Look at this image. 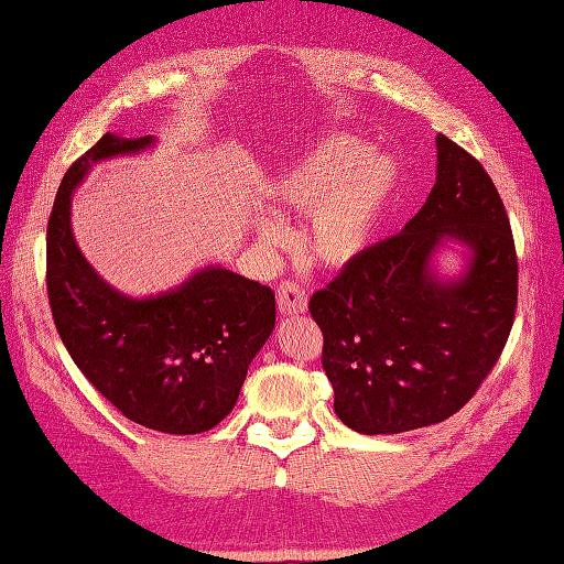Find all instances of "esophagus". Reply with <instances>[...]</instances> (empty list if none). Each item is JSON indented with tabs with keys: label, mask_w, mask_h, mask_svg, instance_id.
<instances>
[{
	"label": "esophagus",
	"mask_w": 564,
	"mask_h": 564,
	"mask_svg": "<svg viewBox=\"0 0 564 564\" xmlns=\"http://www.w3.org/2000/svg\"><path fill=\"white\" fill-rule=\"evenodd\" d=\"M278 310L282 316H300L306 312V294L300 284H294V282L280 284Z\"/></svg>",
	"instance_id": "34e87169"
}]
</instances>
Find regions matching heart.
Segmentation results:
<instances>
[{"mask_svg":"<svg viewBox=\"0 0 564 564\" xmlns=\"http://www.w3.org/2000/svg\"><path fill=\"white\" fill-rule=\"evenodd\" d=\"M400 182L395 156L336 132L286 159L270 178V196L294 214H310L304 242L318 264L346 268L376 242ZM254 230L264 246L284 240L280 223L268 216L258 218Z\"/></svg>","mask_w":564,"mask_h":564,"instance_id":"heart-1","label":"heart"}]
</instances>
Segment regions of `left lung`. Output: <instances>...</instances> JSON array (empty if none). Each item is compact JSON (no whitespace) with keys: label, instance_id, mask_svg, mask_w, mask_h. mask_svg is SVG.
I'll list each match as a JSON object with an SVG mask.
<instances>
[{"label":"left lung","instance_id":"obj_1","mask_svg":"<svg viewBox=\"0 0 564 564\" xmlns=\"http://www.w3.org/2000/svg\"><path fill=\"white\" fill-rule=\"evenodd\" d=\"M463 262L444 273L441 254ZM518 302L503 200L476 159L437 134V182L417 216L310 302L338 420L360 434L444 422L491 373Z\"/></svg>","mask_w":564,"mask_h":564}]
</instances>
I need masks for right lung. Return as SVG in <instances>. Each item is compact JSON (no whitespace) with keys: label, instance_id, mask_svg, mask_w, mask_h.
Masks as SVG:
<instances>
[{"label":"right lung","instance_id":"1","mask_svg":"<svg viewBox=\"0 0 564 564\" xmlns=\"http://www.w3.org/2000/svg\"><path fill=\"white\" fill-rule=\"evenodd\" d=\"M156 147L108 132L58 186L46 238L53 322L70 358L127 420L166 434L214 430L236 408L248 366L274 328V294L220 264L172 290L132 296L85 260L73 236V194L100 162Z\"/></svg>","mask_w":564,"mask_h":564}]
</instances>
